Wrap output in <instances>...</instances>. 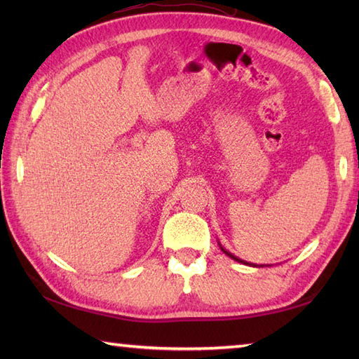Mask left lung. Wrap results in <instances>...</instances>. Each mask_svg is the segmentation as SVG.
<instances>
[{
    "instance_id": "left-lung-1",
    "label": "left lung",
    "mask_w": 359,
    "mask_h": 359,
    "mask_svg": "<svg viewBox=\"0 0 359 359\" xmlns=\"http://www.w3.org/2000/svg\"><path fill=\"white\" fill-rule=\"evenodd\" d=\"M220 250H222L224 251V253L226 255V256H230L231 259H234V261H238V262H242V264H245V265H251V266H257L256 264H248V262H245V261H242V259H239V257H236V256H233L231 253H228V251L224 248V247H220Z\"/></svg>"
}]
</instances>
